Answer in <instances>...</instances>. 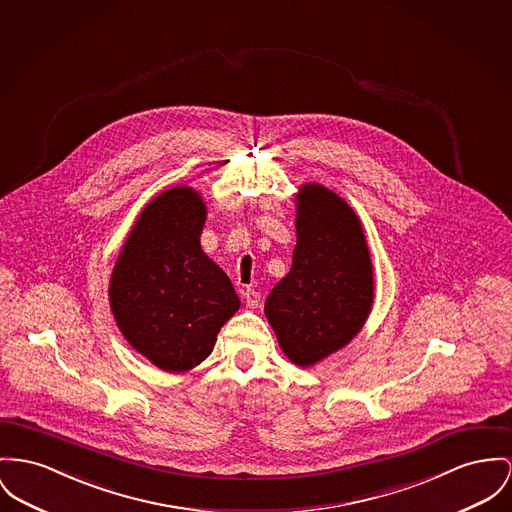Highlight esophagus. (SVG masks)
<instances>
[{"label": "esophagus", "mask_w": 512, "mask_h": 512, "mask_svg": "<svg viewBox=\"0 0 512 512\" xmlns=\"http://www.w3.org/2000/svg\"><path fill=\"white\" fill-rule=\"evenodd\" d=\"M242 297H244L246 307L256 308L260 305V293H258V291H254V289H250V287L242 291Z\"/></svg>", "instance_id": "1"}]
</instances>
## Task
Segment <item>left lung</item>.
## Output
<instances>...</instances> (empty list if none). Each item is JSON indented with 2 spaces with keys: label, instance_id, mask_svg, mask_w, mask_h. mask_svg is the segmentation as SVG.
I'll list each match as a JSON object with an SVG mask.
<instances>
[{
  "label": "left lung",
  "instance_id": "1",
  "mask_svg": "<svg viewBox=\"0 0 512 512\" xmlns=\"http://www.w3.org/2000/svg\"><path fill=\"white\" fill-rule=\"evenodd\" d=\"M295 202L293 266L264 310L283 353L310 367L359 334L373 307L375 281L361 221L338 194L305 184Z\"/></svg>",
  "mask_w": 512,
  "mask_h": 512
}]
</instances>
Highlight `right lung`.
Returning a JSON list of instances; mask_svg holds the SVG:
<instances>
[{
  "mask_svg": "<svg viewBox=\"0 0 512 512\" xmlns=\"http://www.w3.org/2000/svg\"><path fill=\"white\" fill-rule=\"evenodd\" d=\"M205 213L188 186L159 194L137 217L110 277L120 332L169 373L200 365L240 307L231 279L200 246Z\"/></svg>",
  "mask_w": 512,
  "mask_h": 512,
  "instance_id": "add662e5",
  "label": "right lung"
}]
</instances>
